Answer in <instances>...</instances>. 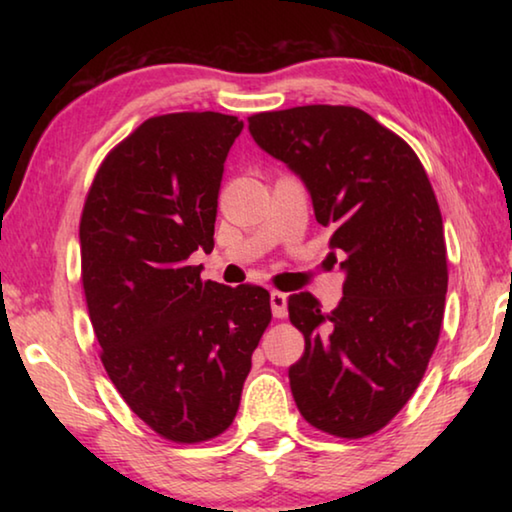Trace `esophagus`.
Instances as JSON below:
<instances>
[{"label": "esophagus", "instance_id": "esophagus-1", "mask_svg": "<svg viewBox=\"0 0 512 512\" xmlns=\"http://www.w3.org/2000/svg\"><path fill=\"white\" fill-rule=\"evenodd\" d=\"M271 311L275 318H284L287 316V293L282 291H271Z\"/></svg>", "mask_w": 512, "mask_h": 512}]
</instances>
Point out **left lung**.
<instances>
[{"mask_svg":"<svg viewBox=\"0 0 512 512\" xmlns=\"http://www.w3.org/2000/svg\"><path fill=\"white\" fill-rule=\"evenodd\" d=\"M248 131L307 187L345 275L329 314L309 291L289 296L305 334L293 400L320 431L370 436L415 393L443 325L447 250L427 173L402 137L352 106L259 112Z\"/></svg>","mask_w":512,"mask_h":512,"instance_id":"obj_1","label":"left lung"}]
</instances>
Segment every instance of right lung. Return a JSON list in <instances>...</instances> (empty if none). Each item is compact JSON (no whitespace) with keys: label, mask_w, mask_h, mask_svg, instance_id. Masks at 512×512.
Wrapping results in <instances>:
<instances>
[{"label":"right lung","mask_w":512,"mask_h":512,"mask_svg":"<svg viewBox=\"0 0 512 512\" xmlns=\"http://www.w3.org/2000/svg\"><path fill=\"white\" fill-rule=\"evenodd\" d=\"M244 121L151 117L110 151L81 216V268L101 361L135 415L173 443L230 427L271 323L262 287L201 280L223 164Z\"/></svg>","instance_id":"right-lung-1"}]
</instances>
